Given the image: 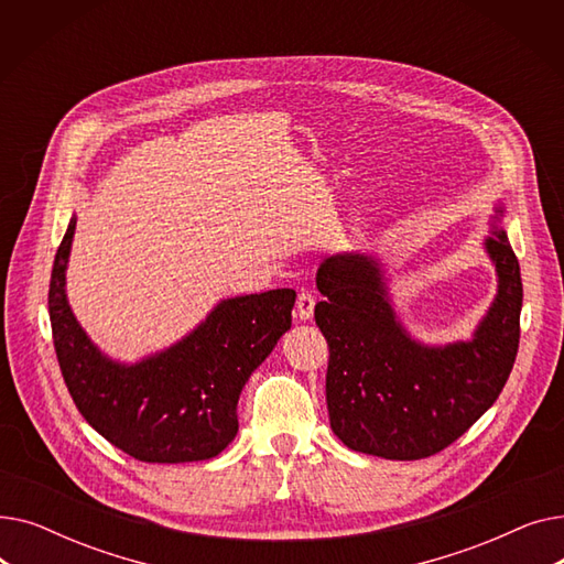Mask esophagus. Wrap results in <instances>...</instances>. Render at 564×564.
Segmentation results:
<instances>
[{"label": "esophagus", "mask_w": 564, "mask_h": 564, "mask_svg": "<svg viewBox=\"0 0 564 564\" xmlns=\"http://www.w3.org/2000/svg\"><path fill=\"white\" fill-rule=\"evenodd\" d=\"M294 311H297V317L300 319H311L313 317V311H315V300L313 294L308 290H302L300 297H297V306H294Z\"/></svg>", "instance_id": "34e87169"}]
</instances>
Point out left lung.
Returning <instances> with one entry per match:
<instances>
[{"label": "left lung", "mask_w": 564, "mask_h": 564, "mask_svg": "<svg viewBox=\"0 0 564 564\" xmlns=\"http://www.w3.org/2000/svg\"><path fill=\"white\" fill-rule=\"evenodd\" d=\"M506 203L489 217L482 249L496 294L466 340L425 343L402 322L381 258L343 251L322 260L315 322L329 343L327 409L349 451L423 459L448 448L496 402L519 349L523 302L519 260L502 228Z\"/></svg>", "instance_id": "obj_1"}]
</instances>
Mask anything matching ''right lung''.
<instances>
[{
  "label": "right lung",
  "instance_id": "add662e5",
  "mask_svg": "<svg viewBox=\"0 0 564 564\" xmlns=\"http://www.w3.org/2000/svg\"><path fill=\"white\" fill-rule=\"evenodd\" d=\"M77 217L56 251L50 322L58 366L86 423L130 457L183 464L217 457L237 434V402L292 324L297 294L276 288L213 306L181 340L137 361L105 354L75 317L66 272Z\"/></svg>",
  "mask_w": 564,
  "mask_h": 564
}]
</instances>
